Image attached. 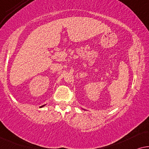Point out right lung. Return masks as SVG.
Instances as JSON below:
<instances>
[{
	"label": "right lung",
	"mask_w": 149,
	"mask_h": 149,
	"mask_svg": "<svg viewBox=\"0 0 149 149\" xmlns=\"http://www.w3.org/2000/svg\"><path fill=\"white\" fill-rule=\"evenodd\" d=\"M42 107H43V106H42Z\"/></svg>",
	"instance_id": "right-lung-1"
}]
</instances>
